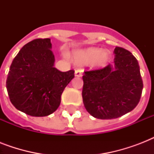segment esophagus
I'll return each instance as SVG.
<instances>
[{"mask_svg": "<svg viewBox=\"0 0 154 154\" xmlns=\"http://www.w3.org/2000/svg\"><path fill=\"white\" fill-rule=\"evenodd\" d=\"M82 73H83V70L82 69H77L75 71V76L77 77H82Z\"/></svg>", "mask_w": 154, "mask_h": 154, "instance_id": "obj_1", "label": "esophagus"}]
</instances>
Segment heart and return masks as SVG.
Instances as JSON below:
<instances>
[{
  "label": "heart",
  "instance_id": "obj_1",
  "mask_svg": "<svg viewBox=\"0 0 154 154\" xmlns=\"http://www.w3.org/2000/svg\"><path fill=\"white\" fill-rule=\"evenodd\" d=\"M72 58L75 64L78 65L89 64L91 69H101L107 66L111 60L112 55L106 49H101L97 47H88L75 50L72 54Z\"/></svg>",
  "mask_w": 154,
  "mask_h": 154
}]
</instances>
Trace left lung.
<instances>
[{"mask_svg":"<svg viewBox=\"0 0 154 154\" xmlns=\"http://www.w3.org/2000/svg\"><path fill=\"white\" fill-rule=\"evenodd\" d=\"M114 65L85 72L82 98L89 114L114 119L132 111L143 89L138 61L126 49L116 47Z\"/></svg>","mask_w":154,"mask_h":154,"instance_id":"obj_1","label":"left lung"}]
</instances>
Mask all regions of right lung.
Segmentation results:
<instances>
[{"instance_id":"1","label":"right lung","mask_w":154,"mask_h":154,"mask_svg":"<svg viewBox=\"0 0 154 154\" xmlns=\"http://www.w3.org/2000/svg\"><path fill=\"white\" fill-rule=\"evenodd\" d=\"M49 38L35 39L21 48L13 59L6 88L17 109L32 117H45L57 109L65 88L74 71L60 72Z\"/></svg>"}]
</instances>
